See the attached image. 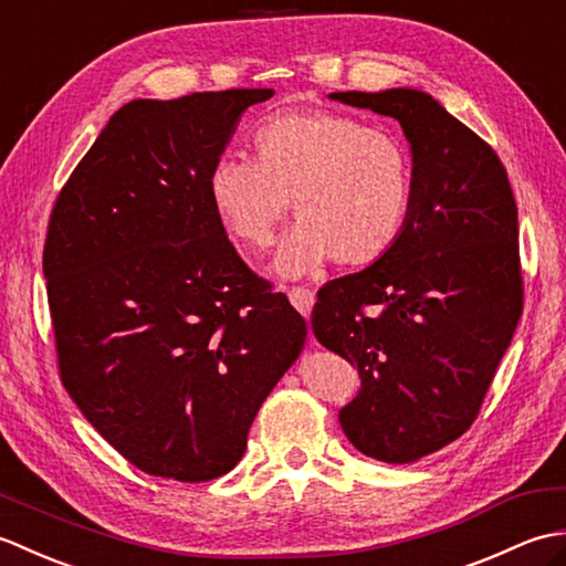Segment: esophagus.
Masks as SVG:
<instances>
[{
	"instance_id": "34e87169",
	"label": "esophagus",
	"mask_w": 566,
	"mask_h": 566,
	"mask_svg": "<svg viewBox=\"0 0 566 566\" xmlns=\"http://www.w3.org/2000/svg\"><path fill=\"white\" fill-rule=\"evenodd\" d=\"M286 294H290V302L294 304L298 314H302V316L311 314V308H314V302H316L314 292L306 290V286H292V290Z\"/></svg>"
}]
</instances>
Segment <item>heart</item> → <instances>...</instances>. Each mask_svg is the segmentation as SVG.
Returning a JSON list of instances; mask_svg holds the SVG:
<instances>
[{"instance_id":"obj_1","label":"heart","mask_w":566,"mask_h":566,"mask_svg":"<svg viewBox=\"0 0 566 566\" xmlns=\"http://www.w3.org/2000/svg\"><path fill=\"white\" fill-rule=\"evenodd\" d=\"M252 160H213L207 195L240 245H272L294 203L298 223L274 258V272L302 276L335 260L359 268L403 233L413 203V167L391 130L328 109H290L250 134Z\"/></svg>"}]
</instances>
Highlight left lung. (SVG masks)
I'll use <instances>...</instances> for the list:
<instances>
[{"label":"left lung","instance_id":"obj_1","mask_svg":"<svg viewBox=\"0 0 566 566\" xmlns=\"http://www.w3.org/2000/svg\"><path fill=\"white\" fill-rule=\"evenodd\" d=\"M401 124L413 203L394 248L321 286L311 326L357 367L340 428L379 462L408 464L472 426L523 311L518 209L499 155L428 92H333Z\"/></svg>","mask_w":566,"mask_h":566}]
</instances>
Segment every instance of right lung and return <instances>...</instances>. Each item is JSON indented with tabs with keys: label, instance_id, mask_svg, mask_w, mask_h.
I'll return each mask as SVG.
<instances>
[{
	"label": "right lung",
	"instance_id": "obj_1",
	"mask_svg": "<svg viewBox=\"0 0 566 566\" xmlns=\"http://www.w3.org/2000/svg\"><path fill=\"white\" fill-rule=\"evenodd\" d=\"M272 94L124 104L48 226L60 377L94 430L153 476L231 472L306 340V321L245 268L207 195L240 116Z\"/></svg>",
	"mask_w": 566,
	"mask_h": 566
}]
</instances>
